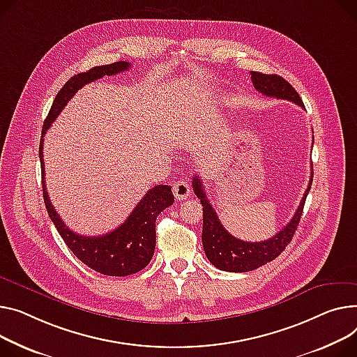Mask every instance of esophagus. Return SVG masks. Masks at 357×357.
I'll return each instance as SVG.
<instances>
[{"mask_svg":"<svg viewBox=\"0 0 357 357\" xmlns=\"http://www.w3.org/2000/svg\"><path fill=\"white\" fill-rule=\"evenodd\" d=\"M174 195L176 199L182 201V199H186L189 195H191V186H189L186 182L183 181H176L174 183Z\"/></svg>","mask_w":357,"mask_h":357,"instance_id":"1","label":"esophagus"}]
</instances>
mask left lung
I'll list each match as a JSON object with an SVG mask.
<instances>
[{
  "instance_id": "left-lung-1",
  "label": "left lung",
  "mask_w": 357,
  "mask_h": 357,
  "mask_svg": "<svg viewBox=\"0 0 357 357\" xmlns=\"http://www.w3.org/2000/svg\"><path fill=\"white\" fill-rule=\"evenodd\" d=\"M251 80L254 87L264 96L290 100L300 107L304 109V103L300 99L298 93L294 87L286 80L277 75H263L258 71H251ZM313 182V171L310 176V183H308L303 199L290 220V222L284 227L280 232H277L273 238L261 241V243H248L235 238L221 224L217 212L213 211L212 205L209 204L206 194L204 191V185L199 176H194L192 186L195 195L201 199L202 204V245L204 251L211 261L212 266L222 271L229 273H245L252 271L258 267H263L264 264L270 263L274 258H277L287 244L291 241L293 235L298 227L304 202L307 198L308 191L312 188Z\"/></svg>"
}]
</instances>
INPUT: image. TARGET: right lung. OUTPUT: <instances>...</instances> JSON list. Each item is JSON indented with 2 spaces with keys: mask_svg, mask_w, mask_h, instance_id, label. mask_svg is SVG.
<instances>
[{
  "mask_svg": "<svg viewBox=\"0 0 357 357\" xmlns=\"http://www.w3.org/2000/svg\"><path fill=\"white\" fill-rule=\"evenodd\" d=\"M130 63L116 61L106 66H98L71 77L57 93L47 114L41 140H40V162H41V183L44 204L49 217L56 225L66 245L71 250L83 264L105 275L125 277L144 270L153 257L156 245L155 222L159 213L174 204V194L169 185H156L135 206L128 220L109 234L99 236L79 235L68 229L59 213L56 212L45 189L44 181V159H43V137L45 130L56 121L67 102L84 84L98 80L103 76H113L129 70Z\"/></svg>",
  "mask_w": 357,
  "mask_h": 357,
  "instance_id": "add662e5",
  "label": "right lung"
}]
</instances>
